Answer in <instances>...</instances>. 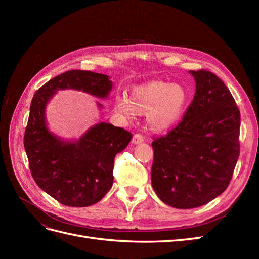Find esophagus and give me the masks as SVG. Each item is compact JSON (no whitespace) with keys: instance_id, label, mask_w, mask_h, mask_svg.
<instances>
[{"instance_id":"esophagus-1","label":"esophagus","mask_w":259,"mask_h":259,"mask_svg":"<svg viewBox=\"0 0 259 259\" xmlns=\"http://www.w3.org/2000/svg\"><path fill=\"white\" fill-rule=\"evenodd\" d=\"M132 143L134 144V145H138V144H142V143H144V137H143V135H140V134H135L134 136H133Z\"/></svg>"}]
</instances>
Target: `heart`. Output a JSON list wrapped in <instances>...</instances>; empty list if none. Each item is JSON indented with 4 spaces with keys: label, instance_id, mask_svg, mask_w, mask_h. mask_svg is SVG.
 Returning <instances> with one entry per match:
<instances>
[{
    "label": "heart",
    "instance_id": "obj_1",
    "mask_svg": "<svg viewBox=\"0 0 259 259\" xmlns=\"http://www.w3.org/2000/svg\"><path fill=\"white\" fill-rule=\"evenodd\" d=\"M189 101V94L182 84L153 80L133 86L130 98L117 97L114 109L132 119L135 112L147 114L149 126L154 132H165L179 123Z\"/></svg>",
    "mask_w": 259,
    "mask_h": 259
}]
</instances>
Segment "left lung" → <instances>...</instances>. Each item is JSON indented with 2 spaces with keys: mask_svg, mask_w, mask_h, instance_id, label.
Here are the masks:
<instances>
[{
  "mask_svg": "<svg viewBox=\"0 0 259 259\" xmlns=\"http://www.w3.org/2000/svg\"><path fill=\"white\" fill-rule=\"evenodd\" d=\"M189 73L195 93L183 121L152 143L153 189L162 202L182 209L222 194L240 154V111L230 91L206 70Z\"/></svg>",
  "mask_w": 259,
  "mask_h": 259,
  "instance_id": "8db88e82",
  "label": "left lung"
}]
</instances>
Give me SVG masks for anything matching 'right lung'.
<instances>
[{"instance_id": "add662e5", "label": "right lung", "mask_w": 259, "mask_h": 259, "mask_svg": "<svg viewBox=\"0 0 259 259\" xmlns=\"http://www.w3.org/2000/svg\"><path fill=\"white\" fill-rule=\"evenodd\" d=\"M59 90H75L106 99L112 81L106 74L70 70L38 89L31 101L25 132V150L36 185L67 206L95 204L110 190L116 153L123 151L132 134L106 122L93 125L74 140H65L48 127L45 110ZM98 108L103 105L97 103Z\"/></svg>"}]
</instances>
